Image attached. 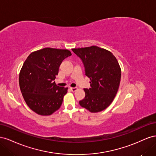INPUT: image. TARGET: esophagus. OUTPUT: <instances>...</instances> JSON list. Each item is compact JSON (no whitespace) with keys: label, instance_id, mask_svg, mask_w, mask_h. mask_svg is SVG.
<instances>
[{"label":"esophagus","instance_id":"34e87169","mask_svg":"<svg viewBox=\"0 0 156 156\" xmlns=\"http://www.w3.org/2000/svg\"><path fill=\"white\" fill-rule=\"evenodd\" d=\"M70 90H72V92H75V91L77 90L78 88H76V87H70Z\"/></svg>","mask_w":156,"mask_h":156}]
</instances>
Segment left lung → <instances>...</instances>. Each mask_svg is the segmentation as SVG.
Instances as JSON below:
<instances>
[{
	"instance_id": "8db88e82",
	"label": "left lung",
	"mask_w": 156,
	"mask_h": 156,
	"mask_svg": "<svg viewBox=\"0 0 156 156\" xmlns=\"http://www.w3.org/2000/svg\"><path fill=\"white\" fill-rule=\"evenodd\" d=\"M81 59L90 88H84L85 97L79 101L82 107L98 112L110 105L119 90L121 69L111 52L98 46L72 49Z\"/></svg>"
}]
</instances>
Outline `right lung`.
<instances>
[{
	"label": "right lung",
	"mask_w": 156,
	"mask_h": 156,
	"mask_svg": "<svg viewBox=\"0 0 156 156\" xmlns=\"http://www.w3.org/2000/svg\"><path fill=\"white\" fill-rule=\"evenodd\" d=\"M71 55L68 49L47 48L32 52L25 61L20 87L27 105L37 114L51 115L62 105L68 88L57 86L54 80L61 63Z\"/></svg>",
	"instance_id": "1"
}]
</instances>
